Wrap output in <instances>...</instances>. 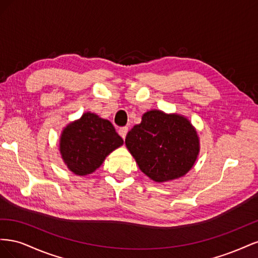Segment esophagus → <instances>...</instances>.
Instances as JSON below:
<instances>
[{
  "instance_id": "obj_1",
  "label": "esophagus",
  "mask_w": 258,
  "mask_h": 258,
  "mask_svg": "<svg viewBox=\"0 0 258 258\" xmlns=\"http://www.w3.org/2000/svg\"><path fill=\"white\" fill-rule=\"evenodd\" d=\"M118 134H119V136L124 140L126 139V136H127V134H128V127H122V128H120L119 130H118Z\"/></svg>"
}]
</instances>
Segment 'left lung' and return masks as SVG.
I'll return each mask as SVG.
<instances>
[{
  "mask_svg": "<svg viewBox=\"0 0 258 258\" xmlns=\"http://www.w3.org/2000/svg\"><path fill=\"white\" fill-rule=\"evenodd\" d=\"M124 143L140 170L158 183L185 175L200 151L197 131L186 117L158 110L144 113Z\"/></svg>",
  "mask_w": 258,
  "mask_h": 258,
  "instance_id": "obj_1",
  "label": "left lung"
}]
</instances>
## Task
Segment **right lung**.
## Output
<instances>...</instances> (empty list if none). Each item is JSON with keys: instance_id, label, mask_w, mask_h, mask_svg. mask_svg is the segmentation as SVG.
<instances>
[{"instance_id": "1", "label": "right lung", "mask_w": 258, "mask_h": 258, "mask_svg": "<svg viewBox=\"0 0 258 258\" xmlns=\"http://www.w3.org/2000/svg\"><path fill=\"white\" fill-rule=\"evenodd\" d=\"M122 144L111 121L87 112L62 131L59 151L69 170L83 176L95 172L106 156Z\"/></svg>"}]
</instances>
